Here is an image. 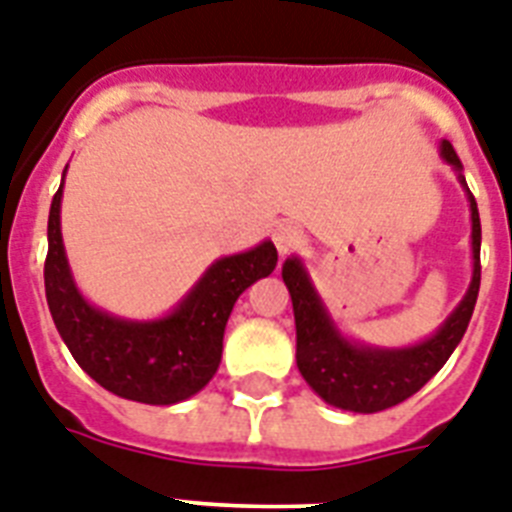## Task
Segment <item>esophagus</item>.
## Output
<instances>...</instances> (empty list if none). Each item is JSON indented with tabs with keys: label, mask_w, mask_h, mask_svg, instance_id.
I'll return each instance as SVG.
<instances>
[{
	"label": "esophagus",
	"mask_w": 512,
	"mask_h": 512,
	"mask_svg": "<svg viewBox=\"0 0 512 512\" xmlns=\"http://www.w3.org/2000/svg\"><path fill=\"white\" fill-rule=\"evenodd\" d=\"M272 240L274 246H277V251H280V256H287V253H293L295 248L301 246L303 232L295 225H290V222H285V225H280L272 232Z\"/></svg>",
	"instance_id": "esophagus-1"
}]
</instances>
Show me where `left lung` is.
Here are the masks:
<instances>
[{
    "label": "left lung",
    "instance_id": "obj_1",
    "mask_svg": "<svg viewBox=\"0 0 512 512\" xmlns=\"http://www.w3.org/2000/svg\"><path fill=\"white\" fill-rule=\"evenodd\" d=\"M439 154L458 175L471 206V256H474V274L463 301L432 337L405 345V348H377L345 337L337 329L335 319L329 316L322 295L316 293L314 282L308 277L306 266L298 256L282 264V280H285L290 298H293L295 314V361L298 371L308 382V387L324 400V403L353 413H377L384 408L403 403L416 395L429 379L437 374L445 361L453 356L458 342L466 335L471 314H474L476 298L481 285V222L476 198L463 177V164L447 141H442Z\"/></svg>",
    "mask_w": 512,
    "mask_h": 512
}]
</instances>
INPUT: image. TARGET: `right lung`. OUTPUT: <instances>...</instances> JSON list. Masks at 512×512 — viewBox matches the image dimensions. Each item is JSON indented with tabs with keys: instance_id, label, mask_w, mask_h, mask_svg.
Returning a JSON list of instances; mask_svg holds the SVG:
<instances>
[{
	"instance_id": "right-lung-1",
	"label": "right lung",
	"mask_w": 512,
	"mask_h": 512,
	"mask_svg": "<svg viewBox=\"0 0 512 512\" xmlns=\"http://www.w3.org/2000/svg\"><path fill=\"white\" fill-rule=\"evenodd\" d=\"M65 172L49 209L44 264L46 303L59 337L80 369L120 398L146 405L193 398L217 374L232 306L246 287L274 272L277 248L264 240L251 251L217 259L183 301L159 319L135 322L107 314L83 298L67 264L59 225Z\"/></svg>"
}]
</instances>
